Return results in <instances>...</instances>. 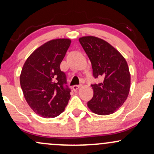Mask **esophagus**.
Returning a JSON list of instances; mask_svg holds the SVG:
<instances>
[{"label": "esophagus", "instance_id": "obj_1", "mask_svg": "<svg viewBox=\"0 0 154 154\" xmlns=\"http://www.w3.org/2000/svg\"><path fill=\"white\" fill-rule=\"evenodd\" d=\"M80 87H81V85H73L72 86V89H73L74 91H77V90H78Z\"/></svg>", "mask_w": 154, "mask_h": 154}]
</instances>
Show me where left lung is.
Returning <instances> with one entry per match:
<instances>
[{
    "instance_id": "left-lung-1",
    "label": "left lung",
    "mask_w": 154,
    "mask_h": 154,
    "mask_svg": "<svg viewBox=\"0 0 154 154\" xmlns=\"http://www.w3.org/2000/svg\"><path fill=\"white\" fill-rule=\"evenodd\" d=\"M93 68L95 78L102 82L92 84L93 96L88 106L98 115H109L117 111L128 98L130 74L126 60L112 45L93 36L79 39Z\"/></svg>"
}]
</instances>
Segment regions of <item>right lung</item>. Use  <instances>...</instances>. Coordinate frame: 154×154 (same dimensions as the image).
<instances>
[{
    "label": "right lung",
    "instance_id": "add662e5",
    "mask_svg": "<svg viewBox=\"0 0 154 154\" xmlns=\"http://www.w3.org/2000/svg\"><path fill=\"white\" fill-rule=\"evenodd\" d=\"M70 44L69 39L50 40L37 48L23 66V94L33 111L42 117L59 116L68 104L71 90L60 64Z\"/></svg>",
    "mask_w": 154,
    "mask_h": 154
}]
</instances>
